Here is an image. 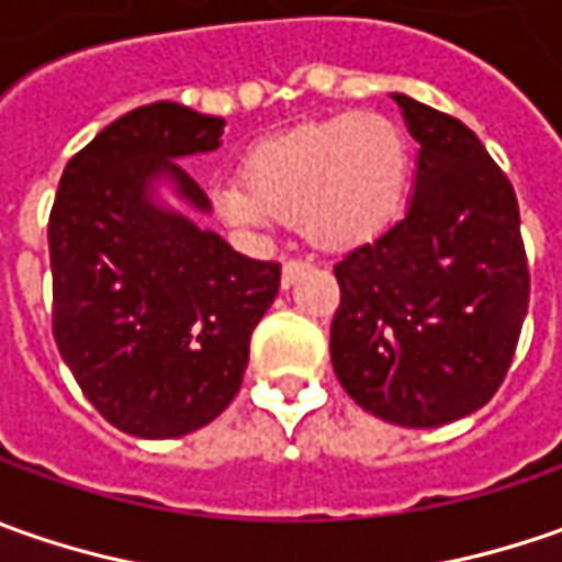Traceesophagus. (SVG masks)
Instances as JSON below:
<instances>
[{
  "label": "esophagus",
  "instance_id": "esophagus-1",
  "mask_svg": "<svg viewBox=\"0 0 562 562\" xmlns=\"http://www.w3.org/2000/svg\"><path fill=\"white\" fill-rule=\"evenodd\" d=\"M306 269H310V262H303V259H288V262L281 266V284L291 288L293 281H296Z\"/></svg>",
  "mask_w": 562,
  "mask_h": 562
}]
</instances>
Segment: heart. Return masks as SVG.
Here are the masks:
<instances>
[{"mask_svg":"<svg viewBox=\"0 0 562 562\" xmlns=\"http://www.w3.org/2000/svg\"><path fill=\"white\" fill-rule=\"evenodd\" d=\"M406 168L397 124L350 112L256 143L244 162L247 184L218 181L212 200L240 231L262 234L288 218L315 247L344 249L375 237L397 215Z\"/></svg>","mask_w":562,"mask_h":562,"instance_id":"obj_1","label":"heart"}]
</instances>
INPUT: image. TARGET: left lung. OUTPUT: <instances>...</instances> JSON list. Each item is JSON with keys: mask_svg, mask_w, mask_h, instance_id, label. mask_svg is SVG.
I'll return each mask as SVG.
<instances>
[{"mask_svg": "<svg viewBox=\"0 0 562 562\" xmlns=\"http://www.w3.org/2000/svg\"><path fill=\"white\" fill-rule=\"evenodd\" d=\"M397 105L419 143L406 215L335 266L331 366L366 413L438 428L482 409L507 378L529 313L519 203L453 115Z\"/></svg>", "mask_w": 562, "mask_h": 562, "instance_id": "left-lung-1", "label": "left lung"}]
</instances>
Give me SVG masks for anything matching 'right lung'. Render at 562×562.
Instances as JSON below:
<instances>
[{"label":"right lung","instance_id":"obj_1","mask_svg":"<svg viewBox=\"0 0 562 562\" xmlns=\"http://www.w3.org/2000/svg\"><path fill=\"white\" fill-rule=\"evenodd\" d=\"M225 121L178 102L140 105L87 143L49 212L53 335L83 397L115 428L162 441L237 397L249 335L281 266L247 259L215 231L153 203L156 181L209 212L175 159L218 149Z\"/></svg>","mask_w":562,"mask_h":562}]
</instances>
